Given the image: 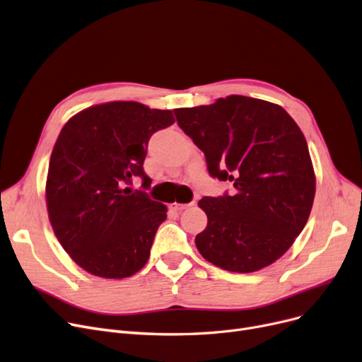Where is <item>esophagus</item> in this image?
<instances>
[{
    "label": "esophagus",
    "mask_w": 362,
    "mask_h": 362,
    "mask_svg": "<svg viewBox=\"0 0 362 362\" xmlns=\"http://www.w3.org/2000/svg\"><path fill=\"white\" fill-rule=\"evenodd\" d=\"M194 204H196L194 202H190V203H172L170 206H172V209H175V211H184V209H188L190 206H194Z\"/></svg>",
    "instance_id": "34e87169"
}]
</instances>
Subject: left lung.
<instances>
[{"mask_svg": "<svg viewBox=\"0 0 362 362\" xmlns=\"http://www.w3.org/2000/svg\"><path fill=\"white\" fill-rule=\"evenodd\" d=\"M180 128L204 153L209 175L234 192L203 197L208 226L200 255L231 272H253L283 256L313 209L315 175L300 128L272 103L245 95L174 110Z\"/></svg>", "mask_w": 362, "mask_h": 362, "instance_id": "1", "label": "left lung"}]
</instances>
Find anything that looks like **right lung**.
Returning <instances> with one entry per match:
<instances>
[{"mask_svg":"<svg viewBox=\"0 0 362 362\" xmlns=\"http://www.w3.org/2000/svg\"><path fill=\"white\" fill-rule=\"evenodd\" d=\"M174 122L170 110L112 101L82 110L60 131L47 209L60 245L85 271L116 280L147 264L166 206L129 185L134 177L150 185L143 168L148 140Z\"/></svg>","mask_w":362,"mask_h":362,"instance_id":"1","label":"right lung"}]
</instances>
